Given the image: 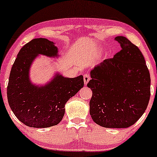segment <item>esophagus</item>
I'll return each instance as SVG.
<instances>
[{
	"label": "esophagus",
	"mask_w": 157,
	"mask_h": 157,
	"mask_svg": "<svg viewBox=\"0 0 157 157\" xmlns=\"http://www.w3.org/2000/svg\"><path fill=\"white\" fill-rule=\"evenodd\" d=\"M90 78H91V77H90V75H89V74H86V75H84L83 80H84L85 84L86 85L88 82H89V81L90 80Z\"/></svg>",
	"instance_id": "obj_1"
}]
</instances>
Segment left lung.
Wrapping results in <instances>:
<instances>
[{
  "label": "left lung",
  "instance_id": "8db88e82",
  "mask_svg": "<svg viewBox=\"0 0 157 157\" xmlns=\"http://www.w3.org/2000/svg\"><path fill=\"white\" fill-rule=\"evenodd\" d=\"M122 49L91 70L90 114L109 128H128L142 116L151 96V77L139 48L123 36L115 37Z\"/></svg>",
  "mask_w": 157,
  "mask_h": 157
}]
</instances>
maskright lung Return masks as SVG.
I'll use <instances>...</instances> for the list:
<instances>
[{"label": "right lung", "instance_id": "1", "mask_svg": "<svg viewBox=\"0 0 157 157\" xmlns=\"http://www.w3.org/2000/svg\"><path fill=\"white\" fill-rule=\"evenodd\" d=\"M39 54L57 56V48L46 38L33 39L24 45L11 69L7 98L14 114L23 124L48 128L62 120L65 104L83 87L84 81L82 75L66 78L58 75L45 86H35L29 79V70Z\"/></svg>", "mask_w": 157, "mask_h": 157}]
</instances>
